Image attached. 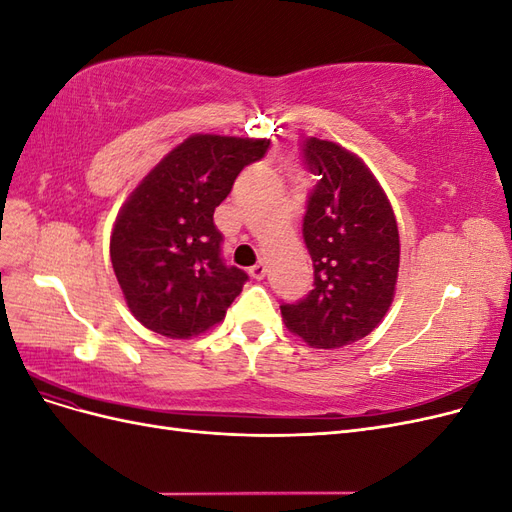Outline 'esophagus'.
<instances>
[{
	"label": "esophagus",
	"instance_id": "34e87169",
	"mask_svg": "<svg viewBox=\"0 0 512 512\" xmlns=\"http://www.w3.org/2000/svg\"><path fill=\"white\" fill-rule=\"evenodd\" d=\"M250 275L254 277V280H262V277L267 275V262L265 260H258L256 265L250 269Z\"/></svg>",
	"mask_w": 512,
	"mask_h": 512
}]
</instances>
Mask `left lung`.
<instances>
[{
  "label": "left lung",
  "instance_id": "obj_1",
  "mask_svg": "<svg viewBox=\"0 0 512 512\" xmlns=\"http://www.w3.org/2000/svg\"><path fill=\"white\" fill-rule=\"evenodd\" d=\"M303 158L320 177L303 218L314 290L297 305H282V318L305 344L331 350L359 342L389 312L399 230L389 196L356 153L309 138Z\"/></svg>",
  "mask_w": 512,
  "mask_h": 512
}]
</instances>
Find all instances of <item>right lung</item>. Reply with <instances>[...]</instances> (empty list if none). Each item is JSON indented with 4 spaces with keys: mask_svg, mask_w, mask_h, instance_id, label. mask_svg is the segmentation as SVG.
Wrapping results in <instances>:
<instances>
[{
    "mask_svg": "<svg viewBox=\"0 0 512 512\" xmlns=\"http://www.w3.org/2000/svg\"><path fill=\"white\" fill-rule=\"evenodd\" d=\"M267 138L192 134L136 185L111 232V262L132 316L153 333L190 339L213 329L247 275L226 267L213 211Z\"/></svg>",
    "mask_w": 512,
    "mask_h": 512,
    "instance_id": "right-lung-1",
    "label": "right lung"
}]
</instances>
